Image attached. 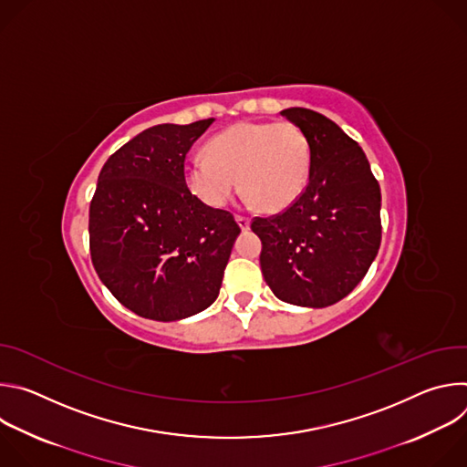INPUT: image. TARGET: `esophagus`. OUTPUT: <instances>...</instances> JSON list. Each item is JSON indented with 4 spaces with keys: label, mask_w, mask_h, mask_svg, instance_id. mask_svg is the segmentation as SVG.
<instances>
[{
    "label": "esophagus",
    "mask_w": 467,
    "mask_h": 467,
    "mask_svg": "<svg viewBox=\"0 0 467 467\" xmlns=\"http://www.w3.org/2000/svg\"><path fill=\"white\" fill-rule=\"evenodd\" d=\"M236 222H238V225L244 229V231H247L249 229V223H251V220L247 218V216H236Z\"/></svg>",
    "instance_id": "obj_1"
}]
</instances>
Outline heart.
<instances>
[{
	"instance_id": "obj_1",
	"label": "heart",
	"mask_w": 467,
	"mask_h": 467,
	"mask_svg": "<svg viewBox=\"0 0 467 467\" xmlns=\"http://www.w3.org/2000/svg\"><path fill=\"white\" fill-rule=\"evenodd\" d=\"M205 155L182 166L184 184L195 197L222 209L242 182L245 203H262L268 213L297 202L312 161L305 130L292 121H238L207 142Z\"/></svg>"
}]
</instances>
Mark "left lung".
I'll use <instances>...</instances> for the list:
<instances>
[{
  "label": "left lung",
  "instance_id": "obj_1",
  "mask_svg": "<svg viewBox=\"0 0 467 467\" xmlns=\"http://www.w3.org/2000/svg\"><path fill=\"white\" fill-rule=\"evenodd\" d=\"M310 142L305 192L286 211L254 218L264 281L285 303L323 308L355 290L380 245V186L362 148L327 116L281 112Z\"/></svg>",
  "mask_w": 467,
  "mask_h": 467
}]
</instances>
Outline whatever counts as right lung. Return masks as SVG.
Wrapping results in <instances>:
<instances>
[{"label":"right lung","mask_w":467,"mask_h":467,"mask_svg":"<svg viewBox=\"0 0 467 467\" xmlns=\"http://www.w3.org/2000/svg\"><path fill=\"white\" fill-rule=\"evenodd\" d=\"M214 119L161 123L109 157L90 202V256L129 310L175 321L211 306L240 227L184 184L193 142Z\"/></svg>","instance_id":"right-lung-1"}]
</instances>
